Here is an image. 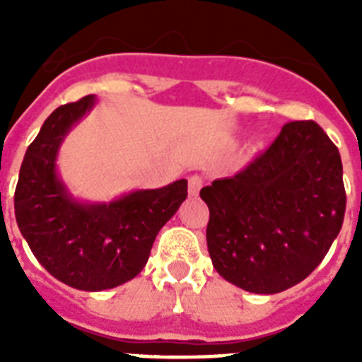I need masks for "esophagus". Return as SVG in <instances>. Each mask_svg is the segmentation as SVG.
I'll return each instance as SVG.
<instances>
[{
  "mask_svg": "<svg viewBox=\"0 0 362 362\" xmlns=\"http://www.w3.org/2000/svg\"><path fill=\"white\" fill-rule=\"evenodd\" d=\"M201 187H203V177H201L199 174H194L188 177V194H190V196H197Z\"/></svg>",
  "mask_w": 362,
  "mask_h": 362,
  "instance_id": "obj_1",
  "label": "esophagus"
}]
</instances>
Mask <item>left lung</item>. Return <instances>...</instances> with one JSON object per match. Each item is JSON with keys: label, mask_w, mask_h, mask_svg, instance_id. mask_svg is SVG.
I'll list each match as a JSON object with an SVG mask.
<instances>
[{"label": "left lung", "mask_w": 362, "mask_h": 362, "mask_svg": "<svg viewBox=\"0 0 362 362\" xmlns=\"http://www.w3.org/2000/svg\"><path fill=\"white\" fill-rule=\"evenodd\" d=\"M206 245L223 279L252 293H279L319 267L346 210L337 146L315 121H292L232 177L201 188Z\"/></svg>", "instance_id": "8db88e82"}]
</instances>
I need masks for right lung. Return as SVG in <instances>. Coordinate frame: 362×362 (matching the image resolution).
<instances>
[{
    "label": "right lung",
    "instance_id": "add662e5",
    "mask_svg": "<svg viewBox=\"0 0 362 362\" xmlns=\"http://www.w3.org/2000/svg\"><path fill=\"white\" fill-rule=\"evenodd\" d=\"M95 103L85 95L47 117L28 145L14 194L19 232L56 279L99 292L134 279L145 268L153 239L187 199V179L136 190L110 203H79L57 177L62 141Z\"/></svg>",
    "mask_w": 362,
    "mask_h": 362
}]
</instances>
